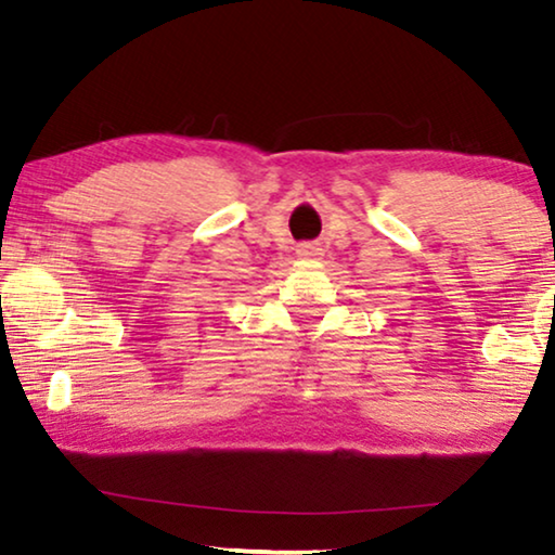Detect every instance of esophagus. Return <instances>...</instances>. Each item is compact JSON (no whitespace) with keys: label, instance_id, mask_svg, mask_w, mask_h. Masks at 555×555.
<instances>
[{"label":"esophagus","instance_id":"34e87169","mask_svg":"<svg viewBox=\"0 0 555 555\" xmlns=\"http://www.w3.org/2000/svg\"><path fill=\"white\" fill-rule=\"evenodd\" d=\"M298 255H300V257H308V259L321 257V247H315V244H300Z\"/></svg>","mask_w":555,"mask_h":555}]
</instances>
